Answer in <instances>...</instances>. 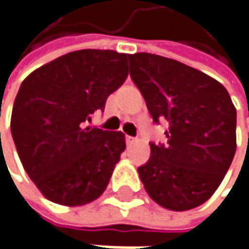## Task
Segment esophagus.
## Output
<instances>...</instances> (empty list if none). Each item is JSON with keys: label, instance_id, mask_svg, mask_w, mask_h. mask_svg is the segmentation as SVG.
Instances as JSON below:
<instances>
[{"label": "esophagus", "instance_id": "obj_1", "mask_svg": "<svg viewBox=\"0 0 249 249\" xmlns=\"http://www.w3.org/2000/svg\"><path fill=\"white\" fill-rule=\"evenodd\" d=\"M134 142H137V138H134V137H126V145H132Z\"/></svg>", "mask_w": 249, "mask_h": 249}]
</instances>
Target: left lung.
Wrapping results in <instances>:
<instances>
[{
  "label": "left lung",
  "instance_id": "1",
  "mask_svg": "<svg viewBox=\"0 0 249 249\" xmlns=\"http://www.w3.org/2000/svg\"><path fill=\"white\" fill-rule=\"evenodd\" d=\"M129 74L168 143H151L138 168L149 197L172 212L198 207L223 182L237 149V110L226 87L197 69L152 53L129 54Z\"/></svg>",
  "mask_w": 249,
  "mask_h": 249
}]
</instances>
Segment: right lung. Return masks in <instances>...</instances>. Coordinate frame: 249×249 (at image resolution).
<instances>
[{
  "mask_svg": "<svg viewBox=\"0 0 249 249\" xmlns=\"http://www.w3.org/2000/svg\"><path fill=\"white\" fill-rule=\"evenodd\" d=\"M126 53L83 49L34 70L17 94L11 134L22 166L53 203L98 198L125 151L121 131L86 126L128 76Z\"/></svg>",
  "mask_w": 249,
  "mask_h": 249,
  "instance_id": "add662e5",
  "label": "right lung"
}]
</instances>
